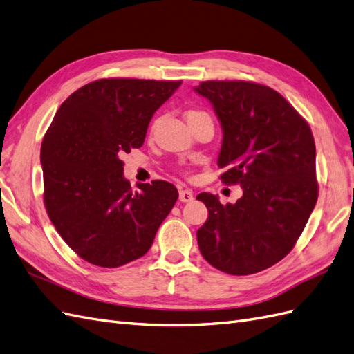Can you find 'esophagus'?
<instances>
[{
    "instance_id": "obj_1",
    "label": "esophagus",
    "mask_w": 354,
    "mask_h": 354,
    "mask_svg": "<svg viewBox=\"0 0 354 354\" xmlns=\"http://www.w3.org/2000/svg\"><path fill=\"white\" fill-rule=\"evenodd\" d=\"M194 198V194L192 189H180L179 192V201L180 202H192Z\"/></svg>"
}]
</instances>
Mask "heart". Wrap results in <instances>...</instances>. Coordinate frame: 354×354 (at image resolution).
<instances>
[{
	"label": "heart",
	"instance_id": "obj_1",
	"mask_svg": "<svg viewBox=\"0 0 354 354\" xmlns=\"http://www.w3.org/2000/svg\"><path fill=\"white\" fill-rule=\"evenodd\" d=\"M185 116H187V120H192V118H197V116H206V113L202 111H194L193 109V111H188Z\"/></svg>",
	"mask_w": 354,
	"mask_h": 354
}]
</instances>
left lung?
I'll return each mask as SVG.
<instances>
[{
  "instance_id": "8db88e82",
  "label": "left lung",
  "mask_w": 354,
  "mask_h": 354,
  "mask_svg": "<svg viewBox=\"0 0 354 354\" xmlns=\"http://www.w3.org/2000/svg\"><path fill=\"white\" fill-rule=\"evenodd\" d=\"M194 91L209 100L221 122V180L243 192L233 205L209 193L197 196L207 207L198 250L225 274H256L292 251L319 197L311 129L265 85L207 80Z\"/></svg>"
}]
</instances>
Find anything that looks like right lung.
I'll use <instances>...</instances> for the list:
<instances>
[{
  "instance_id": "1",
  "label": "right lung",
  "mask_w": 354,
  "mask_h": 354,
  "mask_svg": "<svg viewBox=\"0 0 354 354\" xmlns=\"http://www.w3.org/2000/svg\"><path fill=\"white\" fill-rule=\"evenodd\" d=\"M180 80L100 79L75 91L58 109L41 143L44 206L79 257L120 268L151 248L176 203L166 180L124 178L121 156L140 148L152 115Z\"/></svg>"
}]
</instances>
